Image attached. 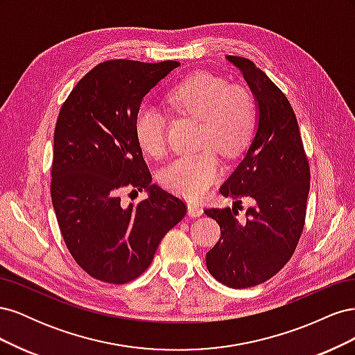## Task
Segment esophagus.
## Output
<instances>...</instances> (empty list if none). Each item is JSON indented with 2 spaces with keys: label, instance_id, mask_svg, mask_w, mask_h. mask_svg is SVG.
<instances>
[{
  "label": "esophagus",
  "instance_id": "obj_1",
  "mask_svg": "<svg viewBox=\"0 0 355 355\" xmlns=\"http://www.w3.org/2000/svg\"><path fill=\"white\" fill-rule=\"evenodd\" d=\"M188 214L191 218H198L202 214V209L196 202H188Z\"/></svg>",
  "mask_w": 355,
  "mask_h": 355
}]
</instances>
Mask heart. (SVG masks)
Segmentation results:
<instances>
[{"instance_id": "1", "label": "heart", "mask_w": 355, "mask_h": 355, "mask_svg": "<svg viewBox=\"0 0 355 355\" xmlns=\"http://www.w3.org/2000/svg\"><path fill=\"white\" fill-rule=\"evenodd\" d=\"M171 108L201 121L200 145L223 155L239 154L250 141L254 110L250 94L207 72H197L167 94ZM136 141L144 151L159 157L166 149V118L154 106L144 105L135 116ZM220 164L211 149L175 158L161 171V184L175 194L197 200L218 180Z\"/></svg>"}]
</instances>
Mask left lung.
Instances as JSON below:
<instances>
[{
	"mask_svg": "<svg viewBox=\"0 0 355 355\" xmlns=\"http://www.w3.org/2000/svg\"><path fill=\"white\" fill-rule=\"evenodd\" d=\"M249 85L257 108L254 136L241 163L220 187L234 206L253 201L240 222L232 207L206 209L220 239L206 254L209 272L232 288L257 286L292 257L304 230L309 164L296 115L284 93L249 59L227 56Z\"/></svg>",
	"mask_w": 355,
	"mask_h": 355,
	"instance_id": "obj_1",
	"label": "left lung"
}]
</instances>
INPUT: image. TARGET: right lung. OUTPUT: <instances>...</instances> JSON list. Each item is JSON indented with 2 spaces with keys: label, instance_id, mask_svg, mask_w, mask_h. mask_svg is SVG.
Here are the masks:
<instances>
[{
  "label": "right lung",
  "instance_id": "add662e5",
  "mask_svg": "<svg viewBox=\"0 0 355 355\" xmlns=\"http://www.w3.org/2000/svg\"><path fill=\"white\" fill-rule=\"evenodd\" d=\"M178 67L176 60L103 62L84 75L62 105L51 202L69 253L96 280H135L187 214L184 201L151 184L135 135L144 98ZM124 187L145 189L148 198L124 208L119 198Z\"/></svg>",
  "mask_w": 355,
  "mask_h": 355
}]
</instances>
